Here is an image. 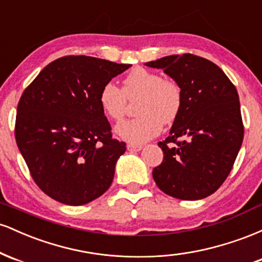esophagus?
Here are the masks:
<instances>
[{"label": "esophagus", "instance_id": "34e87169", "mask_svg": "<svg viewBox=\"0 0 262 262\" xmlns=\"http://www.w3.org/2000/svg\"><path fill=\"white\" fill-rule=\"evenodd\" d=\"M127 149H128V151H130V152H137V151H140V150L143 149V146L137 145V144H128Z\"/></svg>", "mask_w": 262, "mask_h": 262}]
</instances>
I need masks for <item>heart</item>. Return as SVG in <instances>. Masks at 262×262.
Wrapping results in <instances>:
<instances>
[{"label": "heart", "instance_id": "b5f03b06", "mask_svg": "<svg viewBox=\"0 0 262 262\" xmlns=\"http://www.w3.org/2000/svg\"><path fill=\"white\" fill-rule=\"evenodd\" d=\"M140 96L137 118L116 125L114 134L130 144H141L160 132L162 122L175 121L182 108V90L175 80L164 79L159 73L135 68L123 80V90L113 82L102 86L98 103L104 116L118 121L124 116L127 98Z\"/></svg>", "mask_w": 262, "mask_h": 262}]
</instances>
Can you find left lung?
Returning a JSON list of instances; mask_svg holds the SVG:
<instances>
[{
    "label": "left lung",
    "mask_w": 262,
    "mask_h": 262,
    "mask_svg": "<svg viewBox=\"0 0 262 262\" xmlns=\"http://www.w3.org/2000/svg\"><path fill=\"white\" fill-rule=\"evenodd\" d=\"M161 69L182 90V108L169 137L158 143L164 151L152 170L158 187L171 197L202 200L229 175L244 138L239 95L219 66L183 54L145 64Z\"/></svg>",
    "instance_id": "1"
}]
</instances>
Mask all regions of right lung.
I'll list each match as a JSON object with an SVG mask.
<instances>
[{
  "label": "right lung",
  "mask_w": 262,
  "mask_h": 262,
  "mask_svg": "<svg viewBox=\"0 0 262 262\" xmlns=\"http://www.w3.org/2000/svg\"><path fill=\"white\" fill-rule=\"evenodd\" d=\"M92 56L50 62L23 92L16 141L39 188L69 206H82L112 185L125 143L112 139L98 103L102 86L130 68Z\"/></svg>",
  "instance_id": "right-lung-1"
}]
</instances>
